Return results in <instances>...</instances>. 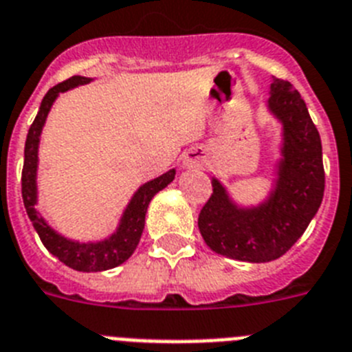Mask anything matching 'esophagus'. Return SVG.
Returning <instances> with one entry per match:
<instances>
[{
  "mask_svg": "<svg viewBox=\"0 0 352 352\" xmlns=\"http://www.w3.org/2000/svg\"><path fill=\"white\" fill-rule=\"evenodd\" d=\"M184 164L186 166H189V168H193V166H198V161L197 159H193V157H184Z\"/></svg>",
  "mask_w": 352,
  "mask_h": 352,
  "instance_id": "esophagus-1",
  "label": "esophagus"
}]
</instances>
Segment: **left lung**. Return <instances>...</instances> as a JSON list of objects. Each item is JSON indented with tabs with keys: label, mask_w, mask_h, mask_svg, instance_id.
<instances>
[{
	"label": "left lung",
	"mask_w": 352,
	"mask_h": 352,
	"mask_svg": "<svg viewBox=\"0 0 352 352\" xmlns=\"http://www.w3.org/2000/svg\"><path fill=\"white\" fill-rule=\"evenodd\" d=\"M267 109L282 124L276 179L258 206H237L212 177L198 228L212 252L243 262H271L303 235L324 197L322 145L307 104L289 81L273 79Z\"/></svg>",
	"instance_id": "left-lung-1"
}]
</instances>
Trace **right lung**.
<instances>
[{
	"mask_svg": "<svg viewBox=\"0 0 352 352\" xmlns=\"http://www.w3.org/2000/svg\"><path fill=\"white\" fill-rule=\"evenodd\" d=\"M91 78H83V76H72L63 83L56 85L45 94L42 99L41 108L36 113L35 120L26 136V145H24V164H23V201L28 212V218L32 219L33 228L41 237L42 244L47 248L49 253H53L58 261L63 262L69 267L83 273H97V271H106L117 265L124 264L127 258L134 253L142 239L143 227H145V214L148 209L152 198L161 189L166 188L173 179H175V168L168 170L163 175L148 180L133 195L131 201L125 207L122 214L120 223L117 230L113 232L109 237L102 241H90V243H79L63 237L58 234L53 227H49V223L42 218L36 206V168H38V143H41L42 127L45 124L51 106L56 100V97L63 91L76 88L79 85L90 83Z\"/></svg>",
	"mask_w": 352,
	"mask_h": 352,
	"instance_id": "right-lung-1",
	"label": "right lung"
}]
</instances>
